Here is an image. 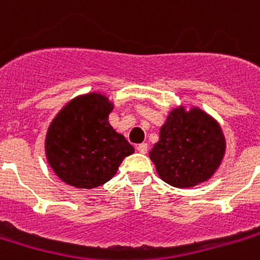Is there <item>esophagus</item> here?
Segmentation results:
<instances>
[{"mask_svg":"<svg viewBox=\"0 0 260 260\" xmlns=\"http://www.w3.org/2000/svg\"><path fill=\"white\" fill-rule=\"evenodd\" d=\"M147 143H142V144H138V147H136V150H138L140 154H146L147 152Z\"/></svg>","mask_w":260,"mask_h":260,"instance_id":"1","label":"esophagus"}]
</instances>
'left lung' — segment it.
I'll list each match as a JSON object with an SVG mask.
<instances>
[{
	"label": "left lung",
	"mask_w": 260,
	"mask_h": 260,
	"mask_svg": "<svg viewBox=\"0 0 260 260\" xmlns=\"http://www.w3.org/2000/svg\"><path fill=\"white\" fill-rule=\"evenodd\" d=\"M225 154L222 129L199 108L173 109L159 131V140L150 151L156 172L177 188L207 181Z\"/></svg>",
	"instance_id": "1"
}]
</instances>
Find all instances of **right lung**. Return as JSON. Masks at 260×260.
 Returning <instances> with one entry per match:
<instances>
[{
    "mask_svg": "<svg viewBox=\"0 0 260 260\" xmlns=\"http://www.w3.org/2000/svg\"><path fill=\"white\" fill-rule=\"evenodd\" d=\"M112 110L105 95L90 92L72 99L51 121L45 150L49 165L64 183L86 189L99 187L135 151L109 124Z\"/></svg>",
    "mask_w": 260,
    "mask_h": 260,
    "instance_id": "right-lung-1",
    "label": "right lung"
}]
</instances>
